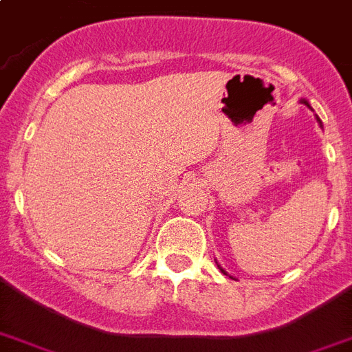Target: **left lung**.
<instances>
[{
  "label": "left lung",
  "mask_w": 352,
  "mask_h": 352,
  "mask_svg": "<svg viewBox=\"0 0 352 352\" xmlns=\"http://www.w3.org/2000/svg\"><path fill=\"white\" fill-rule=\"evenodd\" d=\"M303 102H305V100H303ZM305 104H307V102H305ZM307 106H309V104H307ZM221 268V267H219ZM221 272H225V270H223V268H221ZM226 274V272H225Z\"/></svg>",
  "instance_id": "8db88e82"
}]
</instances>
